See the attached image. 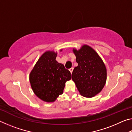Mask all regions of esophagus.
Masks as SVG:
<instances>
[{
    "mask_svg": "<svg viewBox=\"0 0 132 132\" xmlns=\"http://www.w3.org/2000/svg\"><path fill=\"white\" fill-rule=\"evenodd\" d=\"M69 70H70V73H72V72H73V68H71L70 69H69Z\"/></svg>",
    "mask_w": 132,
    "mask_h": 132,
    "instance_id": "34e87169",
    "label": "esophagus"
}]
</instances>
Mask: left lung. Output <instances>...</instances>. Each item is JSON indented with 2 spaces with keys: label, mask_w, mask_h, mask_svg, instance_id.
<instances>
[{
  "label": "left lung",
  "mask_w": 132,
  "mask_h": 132,
  "mask_svg": "<svg viewBox=\"0 0 132 132\" xmlns=\"http://www.w3.org/2000/svg\"><path fill=\"white\" fill-rule=\"evenodd\" d=\"M78 66L72 73V80L78 90L85 97H93L101 91L106 80V69L102 59L87 45L73 50Z\"/></svg>",
  "instance_id": "left-lung-1"
}]
</instances>
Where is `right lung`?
Segmentation results:
<instances>
[{
    "instance_id": "right-lung-1",
    "label": "right lung",
    "mask_w": 132,
    "mask_h": 132,
    "mask_svg": "<svg viewBox=\"0 0 132 132\" xmlns=\"http://www.w3.org/2000/svg\"><path fill=\"white\" fill-rule=\"evenodd\" d=\"M56 53L48 51L39 58L30 75L35 94L46 102H53L63 93L65 82L71 75L63 64L56 61Z\"/></svg>"
}]
</instances>
